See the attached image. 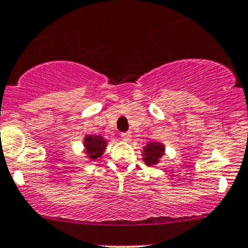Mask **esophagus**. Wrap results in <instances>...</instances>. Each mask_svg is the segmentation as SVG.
<instances>
[{
  "instance_id": "obj_1",
  "label": "esophagus",
  "mask_w": 248,
  "mask_h": 248,
  "mask_svg": "<svg viewBox=\"0 0 248 248\" xmlns=\"http://www.w3.org/2000/svg\"><path fill=\"white\" fill-rule=\"evenodd\" d=\"M130 138H132V134H130L129 132H126V133H122L121 134V139L124 141H129Z\"/></svg>"
}]
</instances>
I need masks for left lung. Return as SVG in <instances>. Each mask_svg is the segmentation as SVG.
Wrapping results in <instances>:
<instances>
[{
    "label": "left lung",
    "mask_w": 248,
    "mask_h": 248,
    "mask_svg": "<svg viewBox=\"0 0 248 248\" xmlns=\"http://www.w3.org/2000/svg\"><path fill=\"white\" fill-rule=\"evenodd\" d=\"M165 145L159 141L148 142L143 147L142 159L147 166H156L165 155Z\"/></svg>",
    "instance_id": "1"
}]
</instances>
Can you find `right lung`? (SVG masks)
<instances>
[{"label": "right lung", "instance_id": "1", "mask_svg": "<svg viewBox=\"0 0 248 248\" xmlns=\"http://www.w3.org/2000/svg\"><path fill=\"white\" fill-rule=\"evenodd\" d=\"M107 145V139L102 138L101 135H86L83 138V152L89 161L101 157Z\"/></svg>", "mask_w": 248, "mask_h": 248}]
</instances>
